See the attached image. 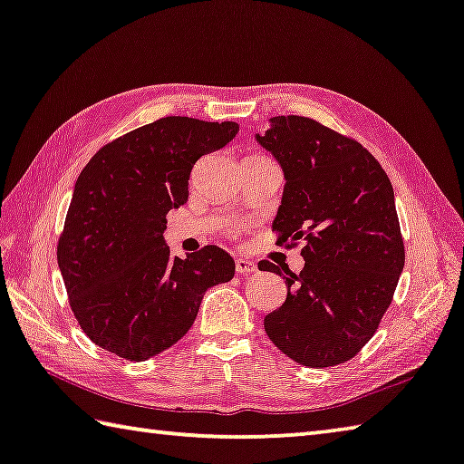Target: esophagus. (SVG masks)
<instances>
[{
    "label": "esophagus",
    "mask_w": 464,
    "mask_h": 464,
    "mask_svg": "<svg viewBox=\"0 0 464 464\" xmlns=\"http://www.w3.org/2000/svg\"><path fill=\"white\" fill-rule=\"evenodd\" d=\"M235 272H237L239 276H249V274L257 272V266L254 264V261L239 257L237 261H235Z\"/></svg>",
    "instance_id": "esophagus-1"
}]
</instances>
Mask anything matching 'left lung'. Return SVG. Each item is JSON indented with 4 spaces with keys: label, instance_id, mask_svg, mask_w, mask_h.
<instances>
[{
    "label": "left lung",
    "instance_id": "8db88e82",
    "mask_svg": "<svg viewBox=\"0 0 464 464\" xmlns=\"http://www.w3.org/2000/svg\"><path fill=\"white\" fill-rule=\"evenodd\" d=\"M256 140L285 180L272 225L277 246L304 241L298 276L259 264L288 285L284 304L264 318L266 333L304 367L344 363L375 334L406 261L393 187L359 141L310 117H272Z\"/></svg>",
    "mask_w": 464,
    "mask_h": 464
}]
</instances>
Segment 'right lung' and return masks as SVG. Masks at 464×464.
Listing matches in <instances>:
<instances>
[{
    "mask_svg": "<svg viewBox=\"0 0 464 464\" xmlns=\"http://www.w3.org/2000/svg\"><path fill=\"white\" fill-rule=\"evenodd\" d=\"M235 121L162 117L109 141L74 184L58 267L74 316L101 349L146 361L188 333L205 292L235 276L217 246L179 257L166 215L188 200L200 156L237 136Z\"/></svg>",
    "mask_w": 464,
    "mask_h": 464,
    "instance_id": "add662e5",
    "label": "right lung"
}]
</instances>
